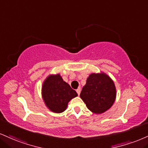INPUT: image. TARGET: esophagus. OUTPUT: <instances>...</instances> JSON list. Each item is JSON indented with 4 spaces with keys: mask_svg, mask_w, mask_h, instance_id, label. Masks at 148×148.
<instances>
[{
    "mask_svg": "<svg viewBox=\"0 0 148 148\" xmlns=\"http://www.w3.org/2000/svg\"><path fill=\"white\" fill-rule=\"evenodd\" d=\"M76 92H77L78 95H80V93H81V88H79L77 89V90H76Z\"/></svg>",
    "mask_w": 148,
    "mask_h": 148,
    "instance_id": "obj_1",
    "label": "esophagus"
}]
</instances>
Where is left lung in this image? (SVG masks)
Listing matches in <instances>:
<instances>
[{"mask_svg":"<svg viewBox=\"0 0 148 148\" xmlns=\"http://www.w3.org/2000/svg\"><path fill=\"white\" fill-rule=\"evenodd\" d=\"M80 97L92 112H105L111 108L115 101L114 83L103 73L92 74L87 79Z\"/></svg>","mask_w":148,"mask_h":148,"instance_id":"1","label":"left lung"}]
</instances>
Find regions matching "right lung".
<instances>
[{
	"label": "right lung",
	"instance_id": "1",
	"mask_svg": "<svg viewBox=\"0 0 148 148\" xmlns=\"http://www.w3.org/2000/svg\"><path fill=\"white\" fill-rule=\"evenodd\" d=\"M42 94L47 108L56 113L65 111L69 101L78 95L59 74L47 78L42 85Z\"/></svg>",
	"mask_w": 148,
	"mask_h": 148
}]
</instances>
